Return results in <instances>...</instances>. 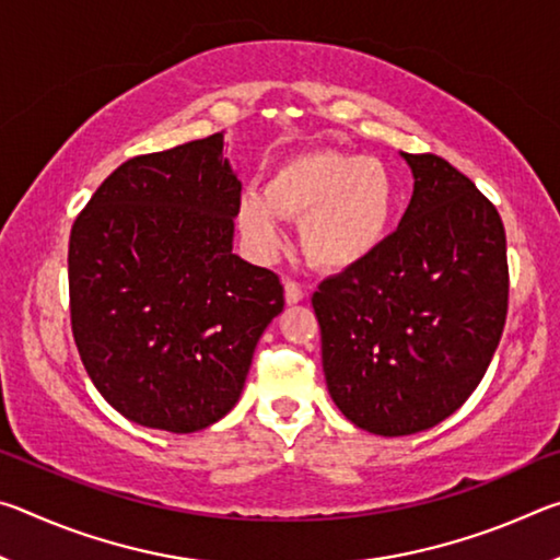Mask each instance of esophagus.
<instances>
[{
    "mask_svg": "<svg viewBox=\"0 0 560 560\" xmlns=\"http://www.w3.org/2000/svg\"><path fill=\"white\" fill-rule=\"evenodd\" d=\"M283 296H287V303H299L303 299V289L299 287L296 281L287 279V281H283Z\"/></svg>",
    "mask_w": 560,
    "mask_h": 560,
    "instance_id": "obj_1",
    "label": "esophagus"
}]
</instances>
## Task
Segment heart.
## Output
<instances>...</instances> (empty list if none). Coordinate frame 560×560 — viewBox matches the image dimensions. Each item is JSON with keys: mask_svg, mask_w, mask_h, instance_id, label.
I'll return each instance as SVG.
<instances>
[{"mask_svg": "<svg viewBox=\"0 0 560 560\" xmlns=\"http://www.w3.org/2000/svg\"><path fill=\"white\" fill-rule=\"evenodd\" d=\"M395 183L365 155L308 150L281 163L267 189H246L236 210L252 252L269 259L283 242L281 220H301L306 259L324 271H350L375 257L390 234Z\"/></svg>", "mask_w": 560, "mask_h": 560, "instance_id": "b5f03b06", "label": "heart"}]
</instances>
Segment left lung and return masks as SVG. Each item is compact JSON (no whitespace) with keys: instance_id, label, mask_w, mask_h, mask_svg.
I'll use <instances>...</instances> for the list:
<instances>
[{"instance_id":"left-lung-1","label":"left lung","mask_w":560,"mask_h":560,"mask_svg":"<svg viewBox=\"0 0 560 560\" xmlns=\"http://www.w3.org/2000/svg\"><path fill=\"white\" fill-rule=\"evenodd\" d=\"M400 155L415 187L397 230L311 299L330 397L355 428L383 438L459 410L487 373L509 306L497 207L447 160Z\"/></svg>"}]
</instances>
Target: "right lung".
Returning a JSON list of instances; mask_svg holds the SVG:
<instances>
[{
	"instance_id": "1",
	"label": "right lung",
	"mask_w": 560,
	"mask_h": 560,
	"mask_svg": "<svg viewBox=\"0 0 560 560\" xmlns=\"http://www.w3.org/2000/svg\"><path fill=\"white\" fill-rule=\"evenodd\" d=\"M222 150L214 132L130 158L71 226L75 348L106 402L143 428L222 420L283 308L277 273L232 254L242 183Z\"/></svg>"
}]
</instances>
